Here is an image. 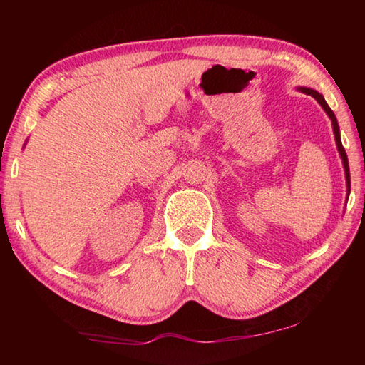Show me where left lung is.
I'll use <instances>...</instances> for the list:
<instances>
[{
  "label": "left lung",
  "instance_id": "left-lung-1",
  "mask_svg": "<svg viewBox=\"0 0 365 365\" xmlns=\"http://www.w3.org/2000/svg\"><path fill=\"white\" fill-rule=\"evenodd\" d=\"M301 91H304V93L311 95L312 98H316V100L319 101L320 106L324 108V110L327 114H329V117L331 119V123H333V132H335V140H336V146H338V151H339V156H341L343 159V165H344V174H346V183H348V191H351V178H349V164H348V156H346V151L344 148L341 145V138H339V127H338V122H336V117L335 114H333V110L330 109L329 104L325 103L324 96L317 93L316 90H311V88H301Z\"/></svg>",
  "mask_w": 365,
  "mask_h": 365
}]
</instances>
